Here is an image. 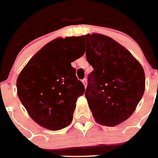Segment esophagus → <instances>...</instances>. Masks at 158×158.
Returning a JSON list of instances; mask_svg holds the SVG:
<instances>
[{
    "instance_id": "1",
    "label": "esophagus",
    "mask_w": 158,
    "mask_h": 158,
    "mask_svg": "<svg viewBox=\"0 0 158 158\" xmlns=\"http://www.w3.org/2000/svg\"><path fill=\"white\" fill-rule=\"evenodd\" d=\"M82 82H83L85 87H86V86H87V79H86V78L83 79V80H82Z\"/></svg>"
}]
</instances>
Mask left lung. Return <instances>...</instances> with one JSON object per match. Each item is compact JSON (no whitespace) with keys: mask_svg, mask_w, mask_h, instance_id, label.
I'll list each match as a JSON object with an SVG mask.
<instances>
[{"mask_svg":"<svg viewBox=\"0 0 158 158\" xmlns=\"http://www.w3.org/2000/svg\"><path fill=\"white\" fill-rule=\"evenodd\" d=\"M86 58L93 66L88 76L85 97L96 121L114 127L135 111L145 91L142 65L126 48L111 38L84 36Z\"/></svg>","mask_w":158,"mask_h":158,"instance_id":"obj_1","label":"left lung"}]
</instances>
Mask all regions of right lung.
<instances>
[{"mask_svg":"<svg viewBox=\"0 0 158 158\" xmlns=\"http://www.w3.org/2000/svg\"><path fill=\"white\" fill-rule=\"evenodd\" d=\"M83 36L56 39L31 58L16 81L17 94L35 123L51 131L70 124L85 86L71 62L85 54Z\"/></svg>","mask_w":158,"mask_h":158,"instance_id":"add662e5","label":"right lung"}]
</instances>
